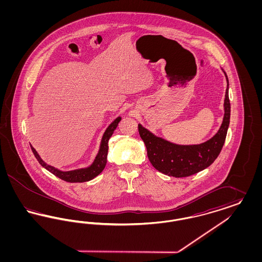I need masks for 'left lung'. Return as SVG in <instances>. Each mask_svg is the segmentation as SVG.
<instances>
[{
  "label": "left lung",
  "mask_w": 262,
  "mask_h": 262,
  "mask_svg": "<svg viewBox=\"0 0 262 262\" xmlns=\"http://www.w3.org/2000/svg\"><path fill=\"white\" fill-rule=\"evenodd\" d=\"M222 71L227 79L223 122L216 135L207 141L192 145L176 144L155 136L140 124L138 125L139 136L146 146L150 163L159 172L176 178L188 177L209 167L220 154L230 124L231 113L229 80L223 69Z\"/></svg>",
  "instance_id": "8db88e82"
}]
</instances>
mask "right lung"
Wrapping results in <instances>:
<instances>
[{"label": "right lung", "mask_w": 262, "mask_h": 262, "mask_svg": "<svg viewBox=\"0 0 262 262\" xmlns=\"http://www.w3.org/2000/svg\"><path fill=\"white\" fill-rule=\"evenodd\" d=\"M121 120H122V118L118 117L113 121L110 125H108V127L106 128V130L102 137V139H101L99 150H98V153H97L94 161L86 168H80V169L72 170V171H61L53 166L48 165L47 163L44 162L41 159V157L39 156L37 151L33 148V146L30 145V147H31V150H32L34 156L36 157L39 164L42 167H44L46 170H48L52 174H55L56 177L62 179L66 182H69V183L88 182V181L94 179L95 177H97L104 170L106 163H107V155H108V148H109L108 141H109L110 137H112L114 130L117 128Z\"/></svg>", "instance_id": "right-lung-1"}]
</instances>
